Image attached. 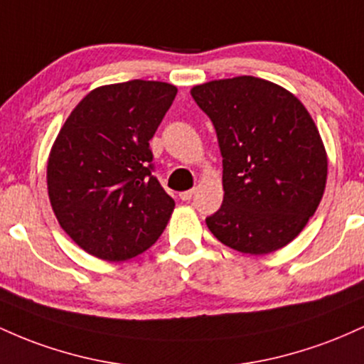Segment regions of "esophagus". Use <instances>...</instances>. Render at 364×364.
Instances as JSON below:
<instances>
[{
    "label": "esophagus",
    "instance_id": "1",
    "mask_svg": "<svg viewBox=\"0 0 364 364\" xmlns=\"http://www.w3.org/2000/svg\"><path fill=\"white\" fill-rule=\"evenodd\" d=\"M178 196H181L182 201H191V199H193V196H194V189L183 191V193H181Z\"/></svg>",
    "mask_w": 364,
    "mask_h": 364
}]
</instances>
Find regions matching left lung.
Segmentation results:
<instances>
[{
	"instance_id": "8db88e82",
	"label": "left lung",
	"mask_w": 364,
	"mask_h": 364,
	"mask_svg": "<svg viewBox=\"0 0 364 364\" xmlns=\"http://www.w3.org/2000/svg\"><path fill=\"white\" fill-rule=\"evenodd\" d=\"M223 158V203L206 225L225 246L268 255L301 234L325 193L328 160L304 105L251 75L191 89Z\"/></svg>"
}]
</instances>
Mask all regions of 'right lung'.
Masks as SVG:
<instances>
[{"label":"right lung","instance_id":"obj_1","mask_svg":"<svg viewBox=\"0 0 364 364\" xmlns=\"http://www.w3.org/2000/svg\"><path fill=\"white\" fill-rule=\"evenodd\" d=\"M177 87L129 80L92 89L73 108L48 158L60 227L105 261L136 258L163 234L175 201L153 175L149 141Z\"/></svg>","mask_w":364,"mask_h":364}]
</instances>
